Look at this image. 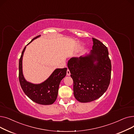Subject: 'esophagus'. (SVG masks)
Wrapping results in <instances>:
<instances>
[{
	"mask_svg": "<svg viewBox=\"0 0 134 134\" xmlns=\"http://www.w3.org/2000/svg\"><path fill=\"white\" fill-rule=\"evenodd\" d=\"M70 75H71V73H70L69 70L68 69H67V75L69 76Z\"/></svg>",
	"mask_w": 134,
	"mask_h": 134,
	"instance_id": "esophagus-1",
	"label": "esophagus"
}]
</instances>
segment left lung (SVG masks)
Segmentation results:
<instances>
[{
    "label": "left lung",
    "mask_w": 134,
    "mask_h": 134,
    "mask_svg": "<svg viewBox=\"0 0 134 134\" xmlns=\"http://www.w3.org/2000/svg\"><path fill=\"white\" fill-rule=\"evenodd\" d=\"M92 50L68 60L67 66L73 80V93L81 103L92 102L107 90L111 79V63L107 47L92 38Z\"/></svg>",
    "instance_id": "8db88e82"
}]
</instances>
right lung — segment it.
Here are the masks:
<instances>
[{"label":"right lung","instance_id":"obj_1","mask_svg":"<svg viewBox=\"0 0 134 134\" xmlns=\"http://www.w3.org/2000/svg\"><path fill=\"white\" fill-rule=\"evenodd\" d=\"M41 35L34 38L26 46ZM25 46L19 61V80L23 92L33 102L41 105H51L57 98L60 83L65 77L67 68H56L49 78L40 83H33L25 80L23 73L22 60Z\"/></svg>","mask_w":134,"mask_h":134}]
</instances>
